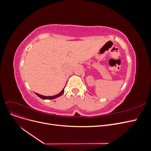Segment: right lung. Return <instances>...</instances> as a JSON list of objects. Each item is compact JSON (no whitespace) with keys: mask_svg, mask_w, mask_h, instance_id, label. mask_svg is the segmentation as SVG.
<instances>
[{"mask_svg":"<svg viewBox=\"0 0 151 151\" xmlns=\"http://www.w3.org/2000/svg\"><path fill=\"white\" fill-rule=\"evenodd\" d=\"M63 92H64V89H63L60 93H59L58 94H57L56 95L52 96H43L42 94H38V93H35V94L37 95L39 98H42L43 99H53L55 98H58L59 96H60L61 95H62Z\"/></svg>","mask_w":151,"mask_h":151,"instance_id":"1","label":"right lung"}]
</instances>
